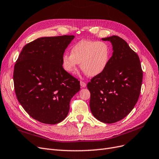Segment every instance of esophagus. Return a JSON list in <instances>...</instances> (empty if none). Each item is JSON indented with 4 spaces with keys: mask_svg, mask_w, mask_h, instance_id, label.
I'll return each mask as SVG.
<instances>
[{
    "mask_svg": "<svg viewBox=\"0 0 159 159\" xmlns=\"http://www.w3.org/2000/svg\"><path fill=\"white\" fill-rule=\"evenodd\" d=\"M80 86L82 88H85L86 86V84L85 82H84V81H80Z\"/></svg>",
    "mask_w": 159,
    "mask_h": 159,
    "instance_id": "esophagus-1",
    "label": "esophagus"
}]
</instances>
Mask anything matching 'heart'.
<instances>
[{
	"mask_svg": "<svg viewBox=\"0 0 159 159\" xmlns=\"http://www.w3.org/2000/svg\"><path fill=\"white\" fill-rule=\"evenodd\" d=\"M111 54V47L107 43L82 40L72 46L70 55H63L62 66L67 73L74 74L80 63L81 69L86 75L95 76L106 69Z\"/></svg>",
	"mask_w": 159,
	"mask_h": 159,
	"instance_id": "obj_1",
	"label": "heart"
}]
</instances>
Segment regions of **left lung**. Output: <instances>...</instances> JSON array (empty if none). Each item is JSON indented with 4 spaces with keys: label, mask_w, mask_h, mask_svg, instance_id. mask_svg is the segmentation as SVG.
<instances>
[{
    "label": "left lung",
    "mask_w": 159,
    "mask_h": 159,
    "mask_svg": "<svg viewBox=\"0 0 159 159\" xmlns=\"http://www.w3.org/2000/svg\"><path fill=\"white\" fill-rule=\"evenodd\" d=\"M113 46V55L103 71L91 79L90 108L93 116L111 124L125 118L136 104L142 84L139 58L118 36L103 38Z\"/></svg>",
    "instance_id": "8db88e82"
}]
</instances>
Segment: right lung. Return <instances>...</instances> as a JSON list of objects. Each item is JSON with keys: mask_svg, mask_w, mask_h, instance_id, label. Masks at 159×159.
<instances>
[{"mask_svg": "<svg viewBox=\"0 0 159 159\" xmlns=\"http://www.w3.org/2000/svg\"><path fill=\"white\" fill-rule=\"evenodd\" d=\"M74 35L41 37L23 47L14 66L17 100L33 119L48 125L61 122L68 115L70 99L80 82L62 66L65 50Z\"/></svg>", "mask_w": 159, "mask_h": 159, "instance_id": "right-lung-1", "label": "right lung"}]
</instances>
